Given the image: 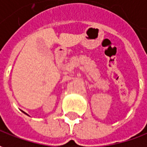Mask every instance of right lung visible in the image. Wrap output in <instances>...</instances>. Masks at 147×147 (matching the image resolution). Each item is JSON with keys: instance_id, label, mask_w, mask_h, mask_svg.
Returning a JSON list of instances; mask_svg holds the SVG:
<instances>
[{"instance_id": "add662e5", "label": "right lung", "mask_w": 147, "mask_h": 147, "mask_svg": "<svg viewBox=\"0 0 147 147\" xmlns=\"http://www.w3.org/2000/svg\"><path fill=\"white\" fill-rule=\"evenodd\" d=\"M23 113H25V112H24V111H23ZM25 114H26V113H25ZM27 115H28V116H29V114H27Z\"/></svg>"}]
</instances>
